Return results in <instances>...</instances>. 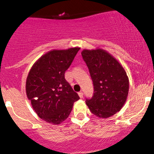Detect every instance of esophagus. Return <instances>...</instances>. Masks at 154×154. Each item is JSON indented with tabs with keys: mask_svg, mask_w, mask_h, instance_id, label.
<instances>
[{
	"mask_svg": "<svg viewBox=\"0 0 154 154\" xmlns=\"http://www.w3.org/2000/svg\"><path fill=\"white\" fill-rule=\"evenodd\" d=\"M79 96L80 98H83V92H79Z\"/></svg>",
	"mask_w": 154,
	"mask_h": 154,
	"instance_id": "obj_1",
	"label": "esophagus"
}]
</instances>
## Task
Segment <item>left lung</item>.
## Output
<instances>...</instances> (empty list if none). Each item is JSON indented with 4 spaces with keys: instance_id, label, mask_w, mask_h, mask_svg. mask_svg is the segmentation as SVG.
Wrapping results in <instances>:
<instances>
[{
    "instance_id": "obj_1",
    "label": "left lung",
    "mask_w": 154,
    "mask_h": 154,
    "mask_svg": "<svg viewBox=\"0 0 154 154\" xmlns=\"http://www.w3.org/2000/svg\"><path fill=\"white\" fill-rule=\"evenodd\" d=\"M82 56L88 66L94 93L85 103L91 112L106 119L123 106L129 92V79L123 67L105 50L84 49Z\"/></svg>"
}]
</instances>
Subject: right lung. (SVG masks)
<instances>
[{"label":"right lung","instance_id":"add662e5","mask_svg":"<svg viewBox=\"0 0 154 154\" xmlns=\"http://www.w3.org/2000/svg\"><path fill=\"white\" fill-rule=\"evenodd\" d=\"M80 48L51 50L31 67L26 80V94L38 116L58 125L69 117L79 96L65 79V72Z\"/></svg>","mask_w":154,"mask_h":154}]
</instances>
